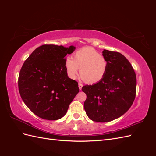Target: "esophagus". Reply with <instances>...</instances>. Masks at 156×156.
Masks as SVG:
<instances>
[{
  "mask_svg": "<svg viewBox=\"0 0 156 156\" xmlns=\"http://www.w3.org/2000/svg\"><path fill=\"white\" fill-rule=\"evenodd\" d=\"M82 87H83V84L81 83H79V88L80 90H81Z\"/></svg>",
  "mask_w": 156,
  "mask_h": 156,
  "instance_id": "1",
  "label": "esophagus"
}]
</instances>
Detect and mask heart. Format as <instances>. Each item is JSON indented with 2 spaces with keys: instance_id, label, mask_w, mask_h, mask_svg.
Segmentation results:
<instances>
[{
  "instance_id": "obj_1",
  "label": "heart",
  "mask_w": 156,
  "mask_h": 156,
  "mask_svg": "<svg viewBox=\"0 0 156 156\" xmlns=\"http://www.w3.org/2000/svg\"><path fill=\"white\" fill-rule=\"evenodd\" d=\"M107 66V60L90 47L77 51L74 55V59L69 56L65 61V68L69 79L76 78L80 68V79L90 84L97 83L103 79Z\"/></svg>"
}]
</instances>
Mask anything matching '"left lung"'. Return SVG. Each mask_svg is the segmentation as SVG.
I'll return each instance as SVG.
<instances>
[{
  "mask_svg": "<svg viewBox=\"0 0 156 156\" xmlns=\"http://www.w3.org/2000/svg\"><path fill=\"white\" fill-rule=\"evenodd\" d=\"M107 61L105 77L92 85H85L84 108L90 119L98 122L115 120L126 113L135 98L136 78L134 69L125 56L118 52L104 49Z\"/></svg>",
  "mask_w": 156,
  "mask_h": 156,
  "instance_id": "obj_1",
  "label": "left lung"
}]
</instances>
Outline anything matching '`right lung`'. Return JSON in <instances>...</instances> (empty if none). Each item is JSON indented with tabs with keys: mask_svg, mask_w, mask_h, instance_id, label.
Masks as SVG:
<instances>
[{
	"mask_svg": "<svg viewBox=\"0 0 156 156\" xmlns=\"http://www.w3.org/2000/svg\"><path fill=\"white\" fill-rule=\"evenodd\" d=\"M75 47L43 45L23 64L18 79L19 91L27 107L48 120L60 119L79 91L78 83L68 77L65 68L67 55Z\"/></svg>",
	"mask_w": 156,
	"mask_h": 156,
	"instance_id": "right-lung-1",
	"label": "right lung"
}]
</instances>
